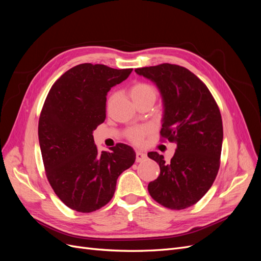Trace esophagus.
Wrapping results in <instances>:
<instances>
[{"instance_id": "esophagus-1", "label": "esophagus", "mask_w": 261, "mask_h": 261, "mask_svg": "<svg viewBox=\"0 0 261 261\" xmlns=\"http://www.w3.org/2000/svg\"><path fill=\"white\" fill-rule=\"evenodd\" d=\"M146 158H147V154L145 152L139 151V150H138V151H136V162L144 161Z\"/></svg>"}]
</instances>
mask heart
I'll list each match as a JSON object with an SVG mask.
<instances>
[{
    "mask_svg": "<svg viewBox=\"0 0 261 261\" xmlns=\"http://www.w3.org/2000/svg\"><path fill=\"white\" fill-rule=\"evenodd\" d=\"M130 97L134 102L146 100V99H154L156 98V91L151 85L146 83H138L134 85L130 88ZM148 133L147 127H136L128 132V137L134 143H140L141 139Z\"/></svg>",
    "mask_w": 261,
    "mask_h": 261,
    "instance_id": "heart-1",
    "label": "heart"
}]
</instances>
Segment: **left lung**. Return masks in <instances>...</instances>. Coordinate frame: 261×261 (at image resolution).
<instances>
[{"instance_id":"obj_1","label":"left lung","mask_w":261,"mask_h":261,"mask_svg":"<svg viewBox=\"0 0 261 261\" xmlns=\"http://www.w3.org/2000/svg\"><path fill=\"white\" fill-rule=\"evenodd\" d=\"M152 82L162 105L161 135L176 144L170 162L158 152L148 156L160 167L150 181V196L170 209H185L202 198L216 179L222 150V118L207 86L185 67L164 63L135 69Z\"/></svg>"}]
</instances>
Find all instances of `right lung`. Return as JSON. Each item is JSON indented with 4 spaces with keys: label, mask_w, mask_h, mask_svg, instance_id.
<instances>
[{
    "label": "right lung",
    "mask_w": 261,
    "mask_h": 261,
    "mask_svg": "<svg viewBox=\"0 0 261 261\" xmlns=\"http://www.w3.org/2000/svg\"><path fill=\"white\" fill-rule=\"evenodd\" d=\"M133 68L85 63L54 83L39 118L38 135L46 177L54 193L78 212H92L111 200L116 180L135 162L130 146L99 152L93 130L106 120L108 92Z\"/></svg>",
    "instance_id": "obj_1"
}]
</instances>
